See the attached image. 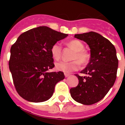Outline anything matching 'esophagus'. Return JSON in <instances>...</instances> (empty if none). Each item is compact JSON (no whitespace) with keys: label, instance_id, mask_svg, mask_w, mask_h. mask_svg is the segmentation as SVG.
<instances>
[{"label":"esophagus","instance_id":"34e87169","mask_svg":"<svg viewBox=\"0 0 125 125\" xmlns=\"http://www.w3.org/2000/svg\"><path fill=\"white\" fill-rule=\"evenodd\" d=\"M64 75H65V77H68V76H69V75H70V74H68V73H65Z\"/></svg>","mask_w":125,"mask_h":125}]
</instances>
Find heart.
<instances>
[{"label":"heart","instance_id":"obj_1","mask_svg":"<svg viewBox=\"0 0 125 125\" xmlns=\"http://www.w3.org/2000/svg\"><path fill=\"white\" fill-rule=\"evenodd\" d=\"M67 45L74 51V53L71 58V60L74 61L70 62L61 61L56 63L55 64V68L56 70L64 73H70L78 70L80 67V63L82 65H85L89 60V53L84 50V45L82 42L79 40H73L67 43ZM62 47L59 43H54L51 47V55L56 60L60 58L62 56Z\"/></svg>","mask_w":125,"mask_h":125}]
</instances>
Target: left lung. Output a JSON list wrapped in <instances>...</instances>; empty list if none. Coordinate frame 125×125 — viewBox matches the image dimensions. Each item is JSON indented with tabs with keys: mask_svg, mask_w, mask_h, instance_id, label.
<instances>
[{
	"mask_svg": "<svg viewBox=\"0 0 125 125\" xmlns=\"http://www.w3.org/2000/svg\"><path fill=\"white\" fill-rule=\"evenodd\" d=\"M74 38L89 45L91 57L87 67L76 74L78 85L70 89L71 97L82 104L91 105L99 102L106 95L115 83L118 67L116 50L112 43L97 32L75 34Z\"/></svg>",
	"mask_w": 125,
	"mask_h": 125,
	"instance_id": "8db88e82",
	"label": "left lung"
}]
</instances>
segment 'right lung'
I'll return each instance as SVG.
<instances>
[{
	"label": "right lung",
	"mask_w": 125,
	"mask_h": 125,
	"mask_svg": "<svg viewBox=\"0 0 125 125\" xmlns=\"http://www.w3.org/2000/svg\"><path fill=\"white\" fill-rule=\"evenodd\" d=\"M68 36L47 26L32 28L21 34L10 49L9 68L16 91L32 103L49 100L55 85L64 79L63 73H48L54 67L51 47Z\"/></svg>",
	"instance_id": "right-lung-1"
}]
</instances>
